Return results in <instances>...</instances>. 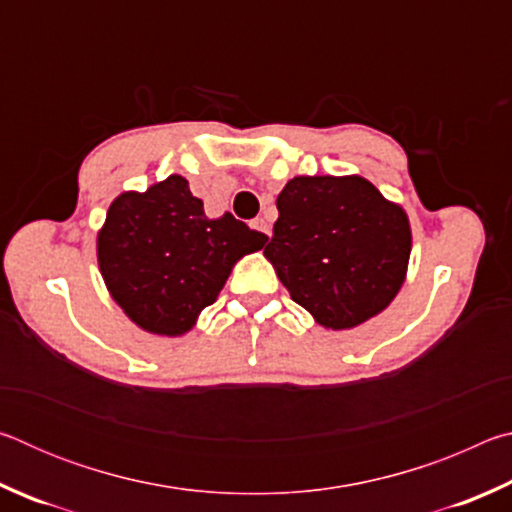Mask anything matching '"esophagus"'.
<instances>
[{"instance_id":"obj_1","label":"esophagus","mask_w":512,"mask_h":512,"mask_svg":"<svg viewBox=\"0 0 512 512\" xmlns=\"http://www.w3.org/2000/svg\"><path fill=\"white\" fill-rule=\"evenodd\" d=\"M253 228H255L257 232H262L264 237H271V225H268L264 219H259V216L253 221Z\"/></svg>"}]
</instances>
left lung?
Masks as SVG:
<instances>
[{"label":"left lung","mask_w":512,"mask_h":512,"mask_svg":"<svg viewBox=\"0 0 512 512\" xmlns=\"http://www.w3.org/2000/svg\"><path fill=\"white\" fill-rule=\"evenodd\" d=\"M277 221L264 255L327 329H350L384 311L402 289L411 225L361 176H298L277 196Z\"/></svg>","instance_id":"8db88e82"}]
</instances>
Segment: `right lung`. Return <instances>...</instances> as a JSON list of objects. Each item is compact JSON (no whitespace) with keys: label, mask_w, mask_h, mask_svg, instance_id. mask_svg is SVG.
<instances>
[{"label":"right lung","mask_w":512,"mask_h":512,"mask_svg":"<svg viewBox=\"0 0 512 512\" xmlns=\"http://www.w3.org/2000/svg\"><path fill=\"white\" fill-rule=\"evenodd\" d=\"M230 212L207 219L183 176L112 201L97 257L112 300L151 334L180 336L219 296L241 257L266 244Z\"/></svg>","instance_id":"1"}]
</instances>
